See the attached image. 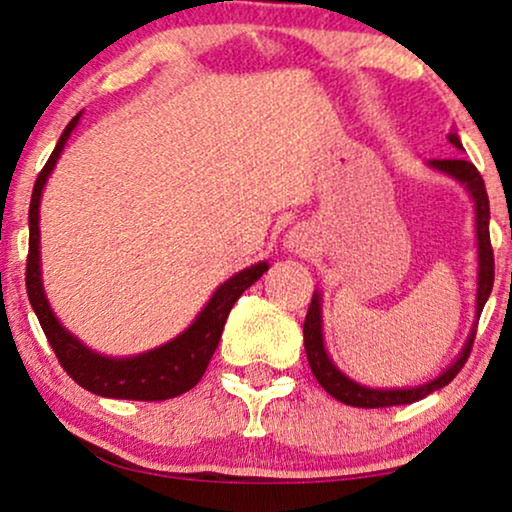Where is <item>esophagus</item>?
I'll use <instances>...</instances> for the list:
<instances>
[{
  "label": "esophagus",
  "mask_w": 512,
  "mask_h": 512,
  "mask_svg": "<svg viewBox=\"0 0 512 512\" xmlns=\"http://www.w3.org/2000/svg\"><path fill=\"white\" fill-rule=\"evenodd\" d=\"M286 249L293 251V254H298V256L310 254L312 240H310V235L305 233V228L289 230V235H286Z\"/></svg>",
  "instance_id": "obj_1"
}]
</instances>
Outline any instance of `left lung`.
I'll return each instance as SVG.
<instances>
[{
    "label": "left lung",
    "mask_w": 512,
    "mask_h": 512,
    "mask_svg": "<svg viewBox=\"0 0 512 512\" xmlns=\"http://www.w3.org/2000/svg\"><path fill=\"white\" fill-rule=\"evenodd\" d=\"M447 139L464 149L459 142L457 132H450ZM429 167L433 170L447 174V177L457 179L459 184L466 186V191L471 193L475 202V237H478V296H475V317L480 319L482 307H485L489 293H492L494 284V251L492 242H489V198L485 191V181H482L480 172L475 170L473 163H468L464 158H450V160H431ZM475 328L468 335L464 349L457 356V361H452L436 380L419 384V387L410 389H373L366 384H359L342 373L340 368H335V363L328 356L324 347V333H321V293H314L310 310H307L303 335H305V354L310 361V368L317 382L324 387L333 398H338L340 403L354 405V408H389V405H408L415 401H422L424 396L433 394V391L443 389L445 384H450L464 363L468 361L475 340Z\"/></svg>",
    "instance_id": "8db88e82"
}]
</instances>
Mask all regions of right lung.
<instances>
[{
    "label": "right lung",
    "mask_w": 512,
    "mask_h": 512,
    "mask_svg": "<svg viewBox=\"0 0 512 512\" xmlns=\"http://www.w3.org/2000/svg\"><path fill=\"white\" fill-rule=\"evenodd\" d=\"M81 111L67 123L58 144L46 160L44 170L39 172L32 188L30 200V251H27V298L34 314H37L41 328H44L48 345L53 347L60 366L83 389L93 391L97 396L107 398H128V401H165L179 394H186L200 382L209 366V359L219 347L223 326L235 300L249 289L251 284L268 272V263H254L247 270H240L228 282H223L202 312L195 317L191 326L177 338L165 342L149 352L137 356H104L83 345L74 338L55 317L41 282V256H39V202L48 177H51L55 163H58L62 149H65L69 135L79 125Z\"/></svg>",
    "instance_id": "right-lung-1"
}]
</instances>
